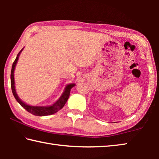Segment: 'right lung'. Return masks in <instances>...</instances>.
Wrapping results in <instances>:
<instances>
[{
  "instance_id": "right-lung-1",
  "label": "right lung",
  "mask_w": 159,
  "mask_h": 159,
  "mask_svg": "<svg viewBox=\"0 0 159 159\" xmlns=\"http://www.w3.org/2000/svg\"><path fill=\"white\" fill-rule=\"evenodd\" d=\"M24 48H22L20 52L17 54V57H16L15 60L12 64V70H11V75H10V80H11V88L12 91L14 95L16 100L20 105L23 107L24 109H25L28 112L31 113L33 115L38 116H48V115H52L55 113L57 112L59 110L63 108V107L65 105L66 102H67L69 99V97L70 95V92H71V89L73 87H74L76 84L75 83H70V84L66 85V86L64 88V90L63 93L61 94L60 98H59L55 103L52 104V105L50 106H31L29 104H26L25 102L21 101V99L19 98L17 95V92L15 90V77H14V72L15 69V66L17 65V61L19 57H20V53L22 52Z\"/></svg>"
}]
</instances>
